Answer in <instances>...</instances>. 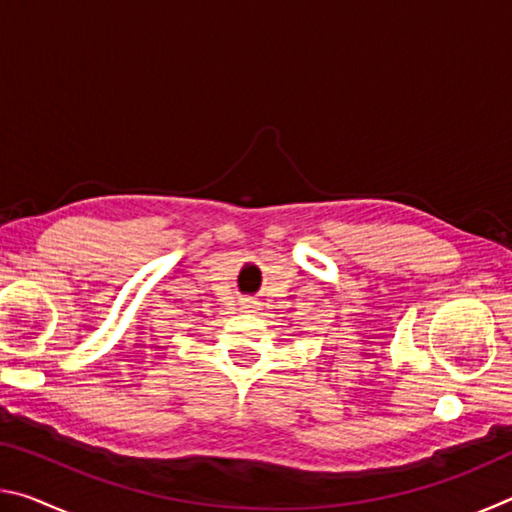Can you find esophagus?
Segmentation results:
<instances>
[{
    "label": "esophagus",
    "instance_id": "34e87169",
    "mask_svg": "<svg viewBox=\"0 0 512 512\" xmlns=\"http://www.w3.org/2000/svg\"><path fill=\"white\" fill-rule=\"evenodd\" d=\"M239 311H244V314H257L259 300L257 298H241L239 300Z\"/></svg>",
    "mask_w": 512,
    "mask_h": 512
}]
</instances>
